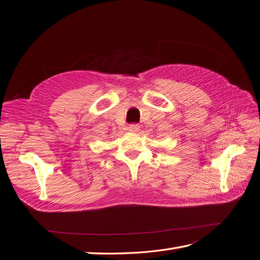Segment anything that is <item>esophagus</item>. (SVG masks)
<instances>
[{"instance_id":"34e87169","label":"esophagus","mask_w":260,"mask_h":260,"mask_svg":"<svg viewBox=\"0 0 260 260\" xmlns=\"http://www.w3.org/2000/svg\"><path fill=\"white\" fill-rule=\"evenodd\" d=\"M128 130H129L130 132H139L140 125H139V124H129Z\"/></svg>"}]
</instances>
